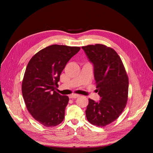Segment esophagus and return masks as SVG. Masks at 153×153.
<instances>
[{"label":"esophagus","instance_id":"obj_1","mask_svg":"<svg viewBox=\"0 0 153 153\" xmlns=\"http://www.w3.org/2000/svg\"><path fill=\"white\" fill-rule=\"evenodd\" d=\"M80 97L79 95H77V94H72V95H70L69 96L70 99H76L77 98V97Z\"/></svg>","mask_w":153,"mask_h":153}]
</instances>
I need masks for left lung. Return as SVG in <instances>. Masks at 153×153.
Here are the masks:
<instances>
[{
  "instance_id": "1",
  "label": "left lung",
  "mask_w": 153,
  "mask_h": 153,
  "mask_svg": "<svg viewBox=\"0 0 153 153\" xmlns=\"http://www.w3.org/2000/svg\"><path fill=\"white\" fill-rule=\"evenodd\" d=\"M93 65L99 102L89 99L85 110L93 125L105 126L118 118L125 108L128 95L129 81L125 68L116 52L101 44L82 47Z\"/></svg>"
}]
</instances>
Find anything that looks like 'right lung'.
I'll return each mask as SVG.
<instances>
[{"mask_svg":"<svg viewBox=\"0 0 153 153\" xmlns=\"http://www.w3.org/2000/svg\"><path fill=\"white\" fill-rule=\"evenodd\" d=\"M78 47L53 45L39 51L31 58L23 79L24 101L32 116L46 127L56 126L63 121L68 96L56 91L62 71Z\"/></svg>","mask_w":153,"mask_h":153,"instance_id":"right-lung-1","label":"right lung"}]
</instances>
